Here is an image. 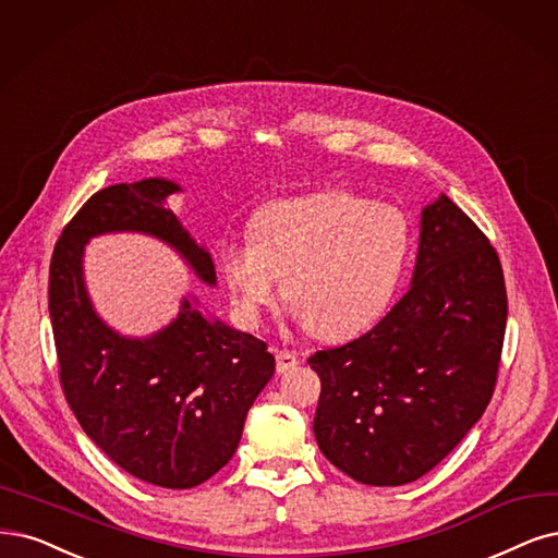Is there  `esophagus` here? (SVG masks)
I'll use <instances>...</instances> for the list:
<instances>
[{
	"instance_id": "1",
	"label": "esophagus",
	"mask_w": 558,
	"mask_h": 558,
	"mask_svg": "<svg viewBox=\"0 0 558 558\" xmlns=\"http://www.w3.org/2000/svg\"><path fill=\"white\" fill-rule=\"evenodd\" d=\"M296 365H299V356L294 352H290V349H280V352L276 354V367L280 375L290 373V369H294Z\"/></svg>"
}]
</instances>
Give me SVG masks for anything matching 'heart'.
Listing matches in <instances>:
<instances>
[{"mask_svg":"<svg viewBox=\"0 0 558 558\" xmlns=\"http://www.w3.org/2000/svg\"><path fill=\"white\" fill-rule=\"evenodd\" d=\"M409 245V220L398 206L328 191L262 206L247 241L220 247L218 268L243 324L262 322L284 276L294 317L340 340L381 317Z\"/></svg>","mask_w":558,"mask_h":558,"instance_id":"heart-1","label":"heart"}]
</instances>
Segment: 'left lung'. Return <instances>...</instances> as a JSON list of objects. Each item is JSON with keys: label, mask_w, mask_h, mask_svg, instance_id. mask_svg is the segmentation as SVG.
Returning a JSON list of instances; mask_svg holds the SVG:
<instances>
[{"label": "left lung", "mask_w": 558, "mask_h": 558, "mask_svg": "<svg viewBox=\"0 0 558 558\" xmlns=\"http://www.w3.org/2000/svg\"><path fill=\"white\" fill-rule=\"evenodd\" d=\"M508 296L489 239L441 195L425 206L411 290L369 331L307 363L322 379L315 437L363 485L414 483L487 409Z\"/></svg>", "instance_id": "1"}]
</instances>
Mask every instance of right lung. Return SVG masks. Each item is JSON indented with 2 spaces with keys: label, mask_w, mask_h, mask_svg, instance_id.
I'll list each match as a JSON object with an SVG mask.
<instances>
[{
  "label": "right lung",
  "mask_w": 558,
  "mask_h": 558,
  "mask_svg": "<svg viewBox=\"0 0 558 558\" xmlns=\"http://www.w3.org/2000/svg\"><path fill=\"white\" fill-rule=\"evenodd\" d=\"M177 191L172 181L144 179L94 193L54 243L48 307L59 384L82 429L131 476L189 489L232 460L276 359L266 342L209 322L189 299L156 336L121 338L98 319L82 280L85 243L131 230L168 241L214 284L211 255L165 209Z\"/></svg>",
  "instance_id": "obj_1"
}]
</instances>
